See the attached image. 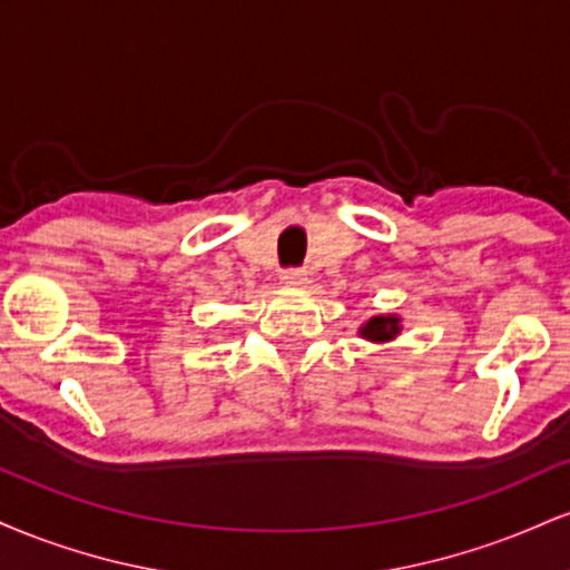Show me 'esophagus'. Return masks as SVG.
<instances>
[{
  "label": "esophagus",
  "instance_id": "34e87169",
  "mask_svg": "<svg viewBox=\"0 0 570 570\" xmlns=\"http://www.w3.org/2000/svg\"><path fill=\"white\" fill-rule=\"evenodd\" d=\"M281 281H284V286H289V289H303L307 284V271H303V267H292V271H284Z\"/></svg>",
  "mask_w": 570,
  "mask_h": 570
}]
</instances>
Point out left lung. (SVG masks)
Returning <instances> with one entry per match:
<instances>
[{
    "instance_id": "obj_1",
    "label": "left lung",
    "mask_w": 570,
    "mask_h": 570,
    "mask_svg": "<svg viewBox=\"0 0 570 570\" xmlns=\"http://www.w3.org/2000/svg\"><path fill=\"white\" fill-rule=\"evenodd\" d=\"M399 322H402L399 316H372L367 324H362L358 335L372 340V343H389V340H394L402 332Z\"/></svg>"
}]
</instances>
